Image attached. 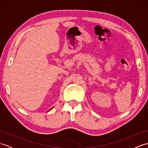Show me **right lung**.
Here are the masks:
<instances>
[{
  "label": "right lung",
  "mask_w": 148,
  "mask_h": 148,
  "mask_svg": "<svg viewBox=\"0 0 148 148\" xmlns=\"http://www.w3.org/2000/svg\"><path fill=\"white\" fill-rule=\"evenodd\" d=\"M51 109H52V108H51ZM51 109H50V110H51ZM50 110H49V111H50Z\"/></svg>",
  "instance_id": "right-lung-1"
}]
</instances>
